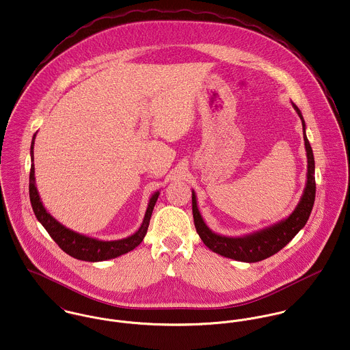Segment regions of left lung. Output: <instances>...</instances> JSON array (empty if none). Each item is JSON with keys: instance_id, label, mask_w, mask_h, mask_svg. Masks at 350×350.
Listing matches in <instances>:
<instances>
[{"instance_id": "obj_1", "label": "left lung", "mask_w": 350, "mask_h": 350, "mask_svg": "<svg viewBox=\"0 0 350 350\" xmlns=\"http://www.w3.org/2000/svg\"><path fill=\"white\" fill-rule=\"evenodd\" d=\"M298 117L302 122L305 150L308 159V173H306V184L304 193L299 198L292 215L286 218L267 226L261 230L240 236V237H229L215 233L204 221L197 205L196 191L191 190V211L194 218V226L202 242L217 254L241 261V262H258L270 256L280 252L285 245L293 240L297 233L305 226L308 218L312 213L314 197H316V180H314V157L312 146L308 141L305 133L306 125L305 120L301 114V110L292 103Z\"/></svg>"}]
</instances>
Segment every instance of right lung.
<instances>
[{"label":"right lung","mask_w":350,"mask_h":350,"mask_svg":"<svg viewBox=\"0 0 350 350\" xmlns=\"http://www.w3.org/2000/svg\"><path fill=\"white\" fill-rule=\"evenodd\" d=\"M34 139L36 135H33L31 145H30V159L31 162L34 161L33 156V149H34ZM160 196V191H156L152 194L148 202V208L145 212V217L142 219L141 226L138 230L135 232L132 236L121 240H114V241H104L93 237H88L85 234L77 233L66 226H64L61 222H58L53 215H51L38 194V190L36 187V177H34V163H31L30 167V176H29V197H30V204L33 208V212L37 217V219L41 222V225L46 229L49 236L53 239L54 242L69 256L81 260V261H89V262H100V261H107L116 258L118 256H122L131 250H133L135 246H138L146 232L148 226L150 222L152 212L154 209V205L157 202V198Z\"/></svg>","instance_id":"right-lung-1"}]
</instances>
